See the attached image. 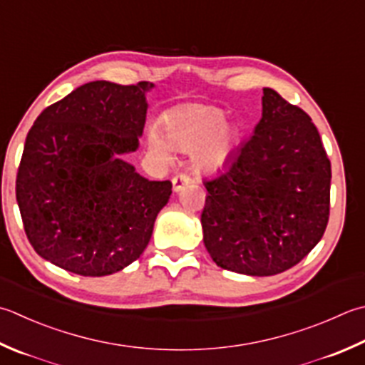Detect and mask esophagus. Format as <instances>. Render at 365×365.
Instances as JSON below:
<instances>
[{
  "instance_id": "1",
  "label": "esophagus",
  "mask_w": 365,
  "mask_h": 365,
  "mask_svg": "<svg viewBox=\"0 0 365 365\" xmlns=\"http://www.w3.org/2000/svg\"><path fill=\"white\" fill-rule=\"evenodd\" d=\"M191 182V178L187 175V174H178L173 178V187H174V191L178 192L183 187H187V185Z\"/></svg>"
}]
</instances>
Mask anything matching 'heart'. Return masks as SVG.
I'll use <instances>...</instances> for the list:
<instances>
[{
    "mask_svg": "<svg viewBox=\"0 0 365 365\" xmlns=\"http://www.w3.org/2000/svg\"><path fill=\"white\" fill-rule=\"evenodd\" d=\"M164 135L158 128L148 133L152 152L164 160L173 148L192 152V163L201 173H215L230 160L234 145V130L225 123V112L212 106H190L175 110L163 121Z\"/></svg>",
    "mask_w": 365,
    "mask_h": 365,
    "instance_id": "b5f03b06",
    "label": "heart"
}]
</instances>
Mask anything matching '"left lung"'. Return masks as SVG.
Returning a JSON list of instances; mask_svg holds the SVG:
<instances>
[{"label":"left lung","mask_w":365,"mask_h":365,"mask_svg":"<svg viewBox=\"0 0 365 365\" xmlns=\"http://www.w3.org/2000/svg\"><path fill=\"white\" fill-rule=\"evenodd\" d=\"M223 173L204 180V245L217 266L269 277L296 266L326 231L331 161L317 126L272 88Z\"/></svg>","instance_id":"left-lung-1"}]
</instances>
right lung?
Instances as JSON below:
<instances>
[{
    "mask_svg": "<svg viewBox=\"0 0 365 365\" xmlns=\"http://www.w3.org/2000/svg\"><path fill=\"white\" fill-rule=\"evenodd\" d=\"M153 87L90 82L36 118L16 196L41 258L77 275L103 277L144 253L173 183L148 180L121 156L139 147Z\"/></svg>",
    "mask_w": 365,
    "mask_h": 365,
    "instance_id": "1",
    "label": "right lung"
}]
</instances>
